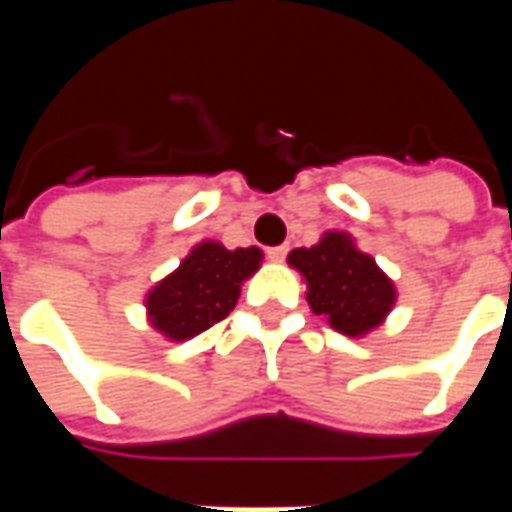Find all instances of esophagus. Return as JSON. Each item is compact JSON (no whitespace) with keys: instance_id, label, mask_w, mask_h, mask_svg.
Instances as JSON below:
<instances>
[{"instance_id":"esophagus-1","label":"esophagus","mask_w":512,"mask_h":512,"mask_svg":"<svg viewBox=\"0 0 512 512\" xmlns=\"http://www.w3.org/2000/svg\"><path fill=\"white\" fill-rule=\"evenodd\" d=\"M268 260H274V263H282L285 257H288V246H271V249H266Z\"/></svg>"}]
</instances>
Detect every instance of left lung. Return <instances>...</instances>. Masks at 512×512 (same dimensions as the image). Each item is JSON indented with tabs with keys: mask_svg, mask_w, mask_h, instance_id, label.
I'll return each mask as SVG.
<instances>
[{
	"mask_svg": "<svg viewBox=\"0 0 512 512\" xmlns=\"http://www.w3.org/2000/svg\"><path fill=\"white\" fill-rule=\"evenodd\" d=\"M288 263L307 279V301L348 337L376 329L395 304V285L376 260L345 233H326L315 246L293 249Z\"/></svg>",
	"mask_w": 512,
	"mask_h": 512,
	"instance_id": "1",
	"label": "left lung"
}]
</instances>
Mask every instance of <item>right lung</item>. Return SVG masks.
<instances>
[{"label": "right lung", "mask_w": 512, "mask_h": 512, "mask_svg": "<svg viewBox=\"0 0 512 512\" xmlns=\"http://www.w3.org/2000/svg\"><path fill=\"white\" fill-rule=\"evenodd\" d=\"M260 249H224L216 241L194 246L191 255L147 296V315L169 340H189L233 312L241 282L260 268Z\"/></svg>", "instance_id": "1"}]
</instances>
